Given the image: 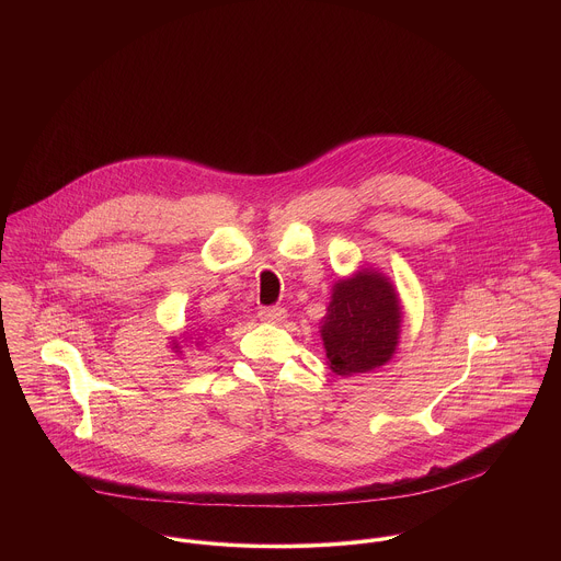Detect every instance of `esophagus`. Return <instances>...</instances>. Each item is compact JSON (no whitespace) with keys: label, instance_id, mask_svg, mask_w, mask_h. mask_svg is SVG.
<instances>
[{"label":"esophagus","instance_id":"34e87169","mask_svg":"<svg viewBox=\"0 0 561 561\" xmlns=\"http://www.w3.org/2000/svg\"><path fill=\"white\" fill-rule=\"evenodd\" d=\"M259 318L263 321H267V323H278V321H283L287 318V313H285V309H280V307H263V309L259 311Z\"/></svg>","mask_w":561,"mask_h":561}]
</instances>
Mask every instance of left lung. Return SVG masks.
Here are the masks:
<instances>
[{
	"label": "left lung",
	"mask_w": 561,
	"mask_h": 561,
	"mask_svg": "<svg viewBox=\"0 0 561 561\" xmlns=\"http://www.w3.org/2000/svg\"><path fill=\"white\" fill-rule=\"evenodd\" d=\"M400 321V300L385 276L360 272L339 280L321 325L330 369L350 376L385 365L396 352Z\"/></svg>",
	"instance_id": "obj_1"
}]
</instances>
